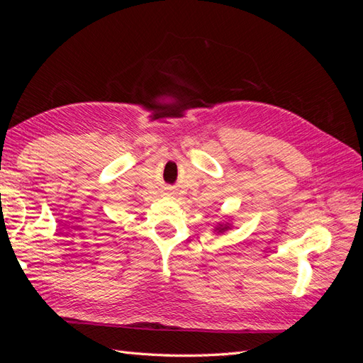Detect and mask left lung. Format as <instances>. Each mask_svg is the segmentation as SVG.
<instances>
[{
    "instance_id": "left-lung-1",
    "label": "left lung",
    "mask_w": 363,
    "mask_h": 363,
    "mask_svg": "<svg viewBox=\"0 0 363 363\" xmlns=\"http://www.w3.org/2000/svg\"><path fill=\"white\" fill-rule=\"evenodd\" d=\"M230 228H232V224H230V221L218 223V224L215 225V228H213V233H216V235H223V233H225L227 230H230Z\"/></svg>"
}]
</instances>
